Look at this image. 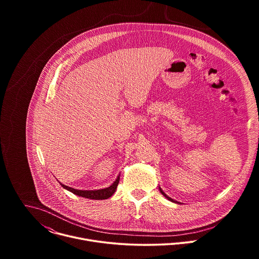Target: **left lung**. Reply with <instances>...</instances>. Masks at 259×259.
I'll list each match as a JSON object with an SVG mask.
<instances>
[{"label": "left lung", "instance_id": "8db88e82", "mask_svg": "<svg viewBox=\"0 0 259 259\" xmlns=\"http://www.w3.org/2000/svg\"><path fill=\"white\" fill-rule=\"evenodd\" d=\"M159 190H160V192H161V194H162V195H163V196H164V197H165V198H166V199H168V200H169V201H171V202H173V203H178V202H177V201H174V200H173V199H171V198H170V197H168V196H167V195H166V194H165V193H164V192H163V190H162V189H161V188H160V187H159Z\"/></svg>", "mask_w": 259, "mask_h": 259}]
</instances>
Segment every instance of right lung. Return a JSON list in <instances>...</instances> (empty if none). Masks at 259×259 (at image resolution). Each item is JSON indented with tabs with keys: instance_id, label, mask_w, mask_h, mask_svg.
<instances>
[{
	"instance_id": "1",
	"label": "right lung",
	"mask_w": 259,
	"mask_h": 259,
	"mask_svg": "<svg viewBox=\"0 0 259 259\" xmlns=\"http://www.w3.org/2000/svg\"><path fill=\"white\" fill-rule=\"evenodd\" d=\"M119 181H120V175H118L116 180L112 184H110L108 188H104V189H100V190H86V191L76 190L73 188L64 186V184H62L61 182H59V183L64 190H66L72 194H75L79 197H83V198L91 199V200H105V199L110 198L115 194L118 184H119Z\"/></svg>"
}]
</instances>
